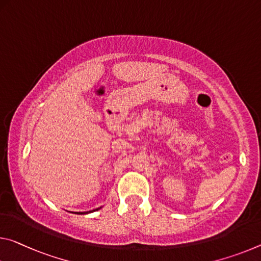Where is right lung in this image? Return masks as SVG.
<instances>
[{
	"mask_svg": "<svg viewBox=\"0 0 261 261\" xmlns=\"http://www.w3.org/2000/svg\"><path fill=\"white\" fill-rule=\"evenodd\" d=\"M102 206H100V208H97V209H94V210H89V212H82V213H75V214H89V213H93V212H96V210H98V209H101Z\"/></svg>",
	"mask_w": 261,
	"mask_h": 261,
	"instance_id": "right-lung-1",
	"label": "right lung"
}]
</instances>
